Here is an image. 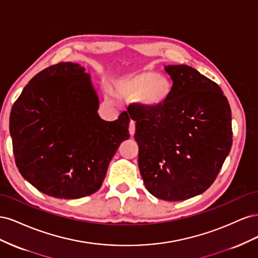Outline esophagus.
<instances>
[{"instance_id": "34e87169", "label": "esophagus", "mask_w": 258, "mask_h": 258, "mask_svg": "<svg viewBox=\"0 0 258 258\" xmlns=\"http://www.w3.org/2000/svg\"><path fill=\"white\" fill-rule=\"evenodd\" d=\"M129 134L130 136H134L135 135V131H136V122L134 120H130L129 122Z\"/></svg>"}]
</instances>
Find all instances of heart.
<instances>
[{"instance_id":"heart-1","label":"heart","mask_w":258,"mask_h":258,"mask_svg":"<svg viewBox=\"0 0 258 258\" xmlns=\"http://www.w3.org/2000/svg\"><path fill=\"white\" fill-rule=\"evenodd\" d=\"M114 95L126 100H137L148 110H160L173 95V83L169 77L152 70L124 76L114 84Z\"/></svg>"}]
</instances>
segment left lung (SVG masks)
Wrapping results in <instances>:
<instances>
[{
    "label": "left lung",
    "instance_id": "left-lung-1",
    "mask_svg": "<svg viewBox=\"0 0 258 258\" xmlns=\"http://www.w3.org/2000/svg\"><path fill=\"white\" fill-rule=\"evenodd\" d=\"M173 95L160 110L129 105L146 189L167 201L206 191L232 144L231 111L216 83L188 66H168Z\"/></svg>",
    "mask_w": 258,
    "mask_h": 258
}]
</instances>
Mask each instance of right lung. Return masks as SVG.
Here are the masks:
<instances>
[{
  "instance_id": "right-lung-1",
  "label": "right lung",
  "mask_w": 258,
  "mask_h": 258,
  "mask_svg": "<svg viewBox=\"0 0 258 258\" xmlns=\"http://www.w3.org/2000/svg\"><path fill=\"white\" fill-rule=\"evenodd\" d=\"M84 68L60 62L23 88L11 112L10 130L20 174L37 190L60 199L96 192L122 141L128 113L105 121Z\"/></svg>"
}]
</instances>
